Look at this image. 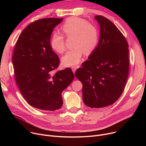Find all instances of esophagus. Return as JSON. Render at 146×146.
<instances>
[{
	"instance_id": "obj_1",
	"label": "esophagus",
	"mask_w": 146,
	"mask_h": 146,
	"mask_svg": "<svg viewBox=\"0 0 146 146\" xmlns=\"http://www.w3.org/2000/svg\"><path fill=\"white\" fill-rule=\"evenodd\" d=\"M78 68V66H72V71H73V72L74 73H75V72H76V69H77V68Z\"/></svg>"
}]
</instances>
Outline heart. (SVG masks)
<instances>
[{
    "instance_id": "obj_1",
    "label": "heart",
    "mask_w": 146,
    "mask_h": 146,
    "mask_svg": "<svg viewBox=\"0 0 146 146\" xmlns=\"http://www.w3.org/2000/svg\"><path fill=\"white\" fill-rule=\"evenodd\" d=\"M61 30L68 37H73L74 48L68 51L62 58V64L65 66L79 64L84 52L90 55L98 46L99 38L98 29L84 19L77 17H70L62 25ZM50 45L57 52L63 53L66 50L64 36L57 32L54 33L50 39Z\"/></svg>"
}]
</instances>
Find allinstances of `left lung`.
<instances>
[{
    "label": "left lung",
    "mask_w": 146,
    "mask_h": 146,
    "mask_svg": "<svg viewBox=\"0 0 146 146\" xmlns=\"http://www.w3.org/2000/svg\"><path fill=\"white\" fill-rule=\"evenodd\" d=\"M95 19L100 28L98 44L75 76L82 84L84 103L91 108H101L111 105L123 91L129 73V46L109 19L101 15Z\"/></svg>",
    "instance_id": "1"
}]
</instances>
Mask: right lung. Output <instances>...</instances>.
<instances>
[{
	"mask_svg": "<svg viewBox=\"0 0 146 146\" xmlns=\"http://www.w3.org/2000/svg\"><path fill=\"white\" fill-rule=\"evenodd\" d=\"M63 18H46L31 23L20 34L12 62L18 87L31 106L54 111L63 104L62 92L74 76L68 68L55 74L59 59L52 51L50 38L54 28Z\"/></svg>",
	"mask_w": 146,
	"mask_h": 146,
	"instance_id": "right-lung-1",
	"label": "right lung"
}]
</instances>
